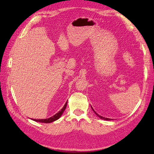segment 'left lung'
Listing matches in <instances>:
<instances>
[{"instance_id":"obj_1","label":"left lung","mask_w":154,"mask_h":154,"mask_svg":"<svg viewBox=\"0 0 154 154\" xmlns=\"http://www.w3.org/2000/svg\"><path fill=\"white\" fill-rule=\"evenodd\" d=\"M91 108H92V109H93V110L94 111V113H95L96 114H97V115L98 116H99V118H100V119H103V120H112V119H108V118H104V117H103V116H100L99 115V114H98L96 112H95V111H94V109H93V107L92 106H91Z\"/></svg>"}]
</instances>
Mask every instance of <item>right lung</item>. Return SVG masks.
<instances>
[{
	"instance_id": "right-lung-1",
	"label": "right lung",
	"mask_w": 154,
	"mask_h": 154,
	"mask_svg": "<svg viewBox=\"0 0 154 154\" xmlns=\"http://www.w3.org/2000/svg\"><path fill=\"white\" fill-rule=\"evenodd\" d=\"M67 104V101L66 102V103L65 104L63 107L61 109V110L59 111L57 113L55 114V115H54L53 116L48 118V119H32V120H33L34 121H35V122H42V123H51L52 122H54V121L57 120V119H59L61 117L62 114H63V112H64V110H65V109H66Z\"/></svg>"
}]
</instances>
